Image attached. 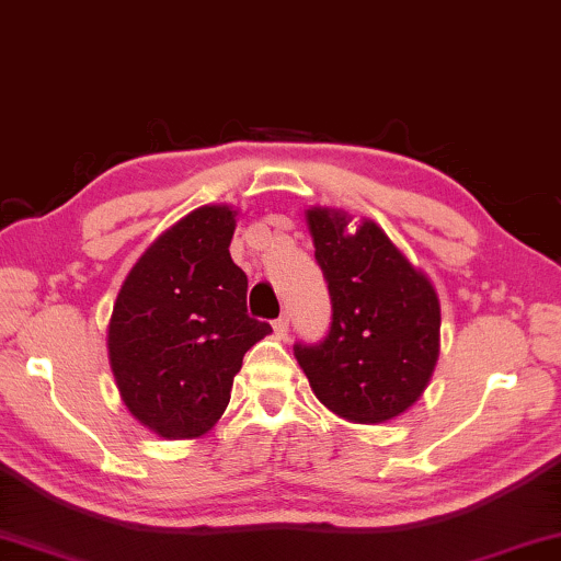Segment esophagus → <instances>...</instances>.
Segmentation results:
<instances>
[{
  "label": "esophagus",
  "mask_w": 561,
  "mask_h": 561,
  "mask_svg": "<svg viewBox=\"0 0 561 561\" xmlns=\"http://www.w3.org/2000/svg\"><path fill=\"white\" fill-rule=\"evenodd\" d=\"M273 329L278 339H286L288 336V316H280V319L273 321Z\"/></svg>",
  "instance_id": "34e87169"
}]
</instances>
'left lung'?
Instances as JSON below:
<instances>
[{
  "label": "left lung",
  "instance_id": "obj_1",
  "mask_svg": "<svg viewBox=\"0 0 561 561\" xmlns=\"http://www.w3.org/2000/svg\"><path fill=\"white\" fill-rule=\"evenodd\" d=\"M316 261L329 283L331 327L294 354L313 394L348 422L377 425L412 408L440 354V300L371 220L348 232L341 209L306 213Z\"/></svg>",
  "mask_w": 561,
  "mask_h": 561
}]
</instances>
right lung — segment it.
I'll use <instances>...</instances> for the list:
<instances>
[{"label": "right lung", "mask_w": 561, "mask_h": 561, "mask_svg": "<svg viewBox=\"0 0 561 561\" xmlns=\"http://www.w3.org/2000/svg\"><path fill=\"white\" fill-rule=\"evenodd\" d=\"M232 232L234 209H194L151 242L113 304L108 359L121 400L169 440L213 430L242 356L273 331L248 316Z\"/></svg>", "instance_id": "obj_1"}]
</instances>
